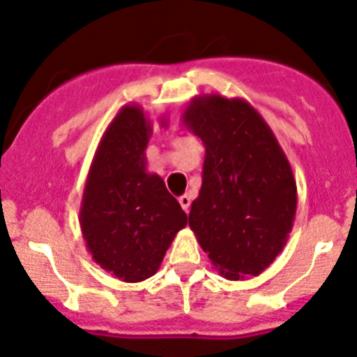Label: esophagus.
I'll return each mask as SVG.
<instances>
[{
	"mask_svg": "<svg viewBox=\"0 0 357 357\" xmlns=\"http://www.w3.org/2000/svg\"><path fill=\"white\" fill-rule=\"evenodd\" d=\"M179 204H181V208L185 209V213H188V209H190V204H192V197H190L188 194L181 195V197H179Z\"/></svg>",
	"mask_w": 357,
	"mask_h": 357,
	"instance_id": "34e87169",
	"label": "esophagus"
}]
</instances>
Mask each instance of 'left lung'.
Masks as SVG:
<instances>
[{
    "instance_id": "left-lung-1",
    "label": "left lung",
    "mask_w": 357,
    "mask_h": 357,
    "mask_svg": "<svg viewBox=\"0 0 357 357\" xmlns=\"http://www.w3.org/2000/svg\"><path fill=\"white\" fill-rule=\"evenodd\" d=\"M181 118L206 148L190 229L224 278L259 276L284 250L294 224L298 188L291 163L246 100L199 95Z\"/></svg>"
}]
</instances>
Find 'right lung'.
Returning <instances> with one entry per match:
<instances>
[{"instance_id": "obj_1", "label": "right lung", "mask_w": 357, "mask_h": 357, "mask_svg": "<svg viewBox=\"0 0 357 357\" xmlns=\"http://www.w3.org/2000/svg\"><path fill=\"white\" fill-rule=\"evenodd\" d=\"M151 133L142 107L119 109L93 156L79 211L91 259L126 284L155 275L176 234L188 224L163 179L146 167Z\"/></svg>"}]
</instances>
